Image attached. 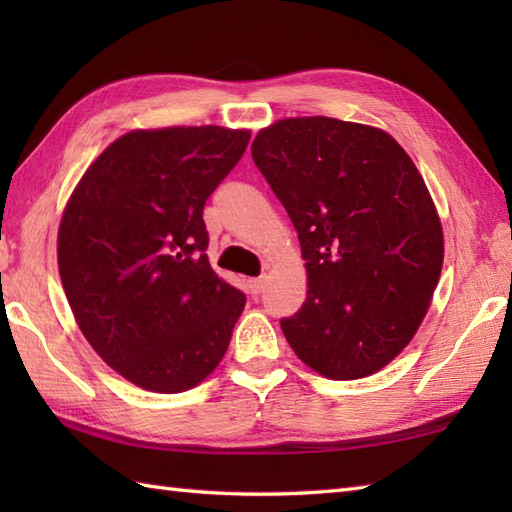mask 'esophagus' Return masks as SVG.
I'll return each instance as SVG.
<instances>
[{
	"instance_id": "esophagus-1",
	"label": "esophagus",
	"mask_w": 512,
	"mask_h": 512,
	"mask_svg": "<svg viewBox=\"0 0 512 512\" xmlns=\"http://www.w3.org/2000/svg\"><path fill=\"white\" fill-rule=\"evenodd\" d=\"M264 284H266V279H264V277L248 279V288H250V292H253V295H259V292L264 290Z\"/></svg>"
}]
</instances>
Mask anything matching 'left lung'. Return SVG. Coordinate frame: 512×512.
<instances>
[{"mask_svg":"<svg viewBox=\"0 0 512 512\" xmlns=\"http://www.w3.org/2000/svg\"><path fill=\"white\" fill-rule=\"evenodd\" d=\"M250 154L306 262L308 297L281 319L286 341L325 378L376 374L420 328L444 262L420 171L383 129L328 116L259 129Z\"/></svg>","mask_w":512,"mask_h":512,"instance_id":"1","label":"left lung"}]
</instances>
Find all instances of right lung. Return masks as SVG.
Returning <instances> with one entry per match:
<instances>
[{
  "label": "right lung",
  "mask_w": 512,
  "mask_h": 512,
  "mask_svg": "<svg viewBox=\"0 0 512 512\" xmlns=\"http://www.w3.org/2000/svg\"><path fill=\"white\" fill-rule=\"evenodd\" d=\"M250 140L220 125L134 129L65 204L57 262L85 339L114 372L180 394L224 358L246 297L206 257V198Z\"/></svg>",
  "instance_id": "right-lung-1"
}]
</instances>
